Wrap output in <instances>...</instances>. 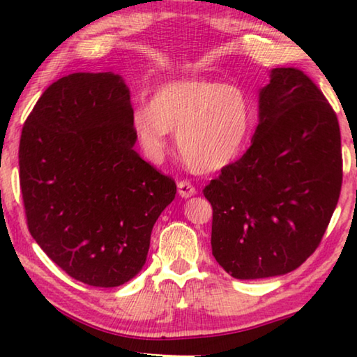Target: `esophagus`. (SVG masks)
Masks as SVG:
<instances>
[{
    "mask_svg": "<svg viewBox=\"0 0 357 357\" xmlns=\"http://www.w3.org/2000/svg\"><path fill=\"white\" fill-rule=\"evenodd\" d=\"M178 192L183 198H189V197L195 195L197 189L189 183V181L185 179V181H179V183H178Z\"/></svg>",
    "mask_w": 357,
    "mask_h": 357,
    "instance_id": "obj_1",
    "label": "esophagus"
}]
</instances>
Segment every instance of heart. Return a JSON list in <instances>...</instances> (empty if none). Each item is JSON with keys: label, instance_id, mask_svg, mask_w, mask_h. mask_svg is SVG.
<instances>
[{"label": "heart", "instance_id": "b5f03b06", "mask_svg": "<svg viewBox=\"0 0 357 357\" xmlns=\"http://www.w3.org/2000/svg\"><path fill=\"white\" fill-rule=\"evenodd\" d=\"M132 126L149 155L167 146L168 132L176 134L181 159L197 173L227 167L250 128V107L238 84L204 78L162 84L149 98L148 107H135Z\"/></svg>", "mask_w": 357, "mask_h": 357}]
</instances>
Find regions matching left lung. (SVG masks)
I'll list each match as a JSON object with an SVG mask.
<instances>
[{"instance_id":"1","label":"left lung","mask_w":357,"mask_h":357,"mask_svg":"<svg viewBox=\"0 0 357 357\" xmlns=\"http://www.w3.org/2000/svg\"><path fill=\"white\" fill-rule=\"evenodd\" d=\"M250 148L204 187L213 255L241 280L291 273L321 243L342 189L337 114L304 72L271 70Z\"/></svg>"}]
</instances>
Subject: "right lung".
<instances>
[{
	"label": "right lung",
	"instance_id": "obj_1",
	"mask_svg": "<svg viewBox=\"0 0 357 357\" xmlns=\"http://www.w3.org/2000/svg\"><path fill=\"white\" fill-rule=\"evenodd\" d=\"M130 91L113 72L52 83L23 124L28 229L72 279L113 288L140 273L176 184L134 149Z\"/></svg>",
	"mask_w": 357,
	"mask_h": 357
}]
</instances>
